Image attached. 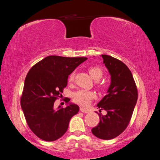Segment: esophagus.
<instances>
[{"instance_id":"34e87169","label":"esophagus","mask_w":160,"mask_h":160,"mask_svg":"<svg viewBox=\"0 0 160 160\" xmlns=\"http://www.w3.org/2000/svg\"><path fill=\"white\" fill-rule=\"evenodd\" d=\"M80 111H82V112L83 113H89V110H88V109H85V108H80Z\"/></svg>"}]
</instances>
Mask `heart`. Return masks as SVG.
<instances>
[{"instance_id": "b5f03b06", "label": "heart", "mask_w": 160, "mask_h": 160, "mask_svg": "<svg viewBox=\"0 0 160 160\" xmlns=\"http://www.w3.org/2000/svg\"><path fill=\"white\" fill-rule=\"evenodd\" d=\"M89 72L90 75L95 80L99 79L103 75V71L100 67L98 66H92L89 68ZM75 72H72L70 74L69 80L70 81L74 79ZM95 98V94L93 92L87 90H79L72 94V99L75 103H78L82 106H88L91 101Z\"/></svg>"}]
</instances>
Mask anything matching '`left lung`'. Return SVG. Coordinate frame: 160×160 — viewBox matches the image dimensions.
<instances>
[{"instance_id": "1", "label": "left lung", "mask_w": 160, "mask_h": 160, "mask_svg": "<svg viewBox=\"0 0 160 160\" xmlns=\"http://www.w3.org/2000/svg\"><path fill=\"white\" fill-rule=\"evenodd\" d=\"M103 63L111 75V84L108 94L103 97L98 108L105 110L107 114L99 115L100 122L91 129L97 138L111 139L126 129L138 101V89L132 72L122 61L101 55Z\"/></svg>"}]
</instances>
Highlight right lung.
I'll use <instances>...</instances> for the list:
<instances>
[{
    "mask_svg": "<svg viewBox=\"0 0 160 160\" xmlns=\"http://www.w3.org/2000/svg\"><path fill=\"white\" fill-rule=\"evenodd\" d=\"M87 57H65L51 55L32 67L27 75L21 105L28 127L38 138L47 142L62 137L70 119L79 112L77 105L66 108L53 106L67 85L69 75Z\"/></svg>",
    "mask_w": 160,
    "mask_h": 160,
    "instance_id": "add662e5",
    "label": "right lung"
}]
</instances>
